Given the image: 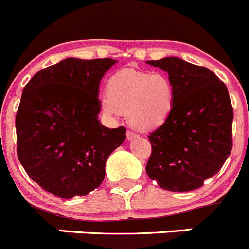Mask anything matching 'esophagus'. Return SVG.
<instances>
[{
    "label": "esophagus",
    "instance_id": "34e87169",
    "mask_svg": "<svg viewBox=\"0 0 249 249\" xmlns=\"http://www.w3.org/2000/svg\"><path fill=\"white\" fill-rule=\"evenodd\" d=\"M126 135H127V140H128V141L135 140V138H137V137H138V136L136 135L135 132H132V131H127Z\"/></svg>",
    "mask_w": 249,
    "mask_h": 249
}]
</instances>
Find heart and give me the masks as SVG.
I'll use <instances>...</instances> for the list:
<instances>
[{"instance_id":"obj_1","label":"heart","mask_w":249,"mask_h":249,"mask_svg":"<svg viewBox=\"0 0 249 249\" xmlns=\"http://www.w3.org/2000/svg\"><path fill=\"white\" fill-rule=\"evenodd\" d=\"M106 93L100 98V108L109 118L127 112L133 128L153 131L168 120L176 100L172 80L164 73H152L123 68L107 81Z\"/></svg>"}]
</instances>
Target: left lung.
<instances>
[{
  "label": "left lung",
  "instance_id": "1",
  "mask_svg": "<svg viewBox=\"0 0 249 249\" xmlns=\"http://www.w3.org/2000/svg\"><path fill=\"white\" fill-rule=\"evenodd\" d=\"M146 63L168 73L176 100L168 120L148 136V177L160 188L188 192L218 173L232 149L228 89L211 70L178 57Z\"/></svg>",
  "mask_w": 249,
  "mask_h": 249
}]
</instances>
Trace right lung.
Segmentation results:
<instances>
[{
    "mask_svg": "<svg viewBox=\"0 0 249 249\" xmlns=\"http://www.w3.org/2000/svg\"><path fill=\"white\" fill-rule=\"evenodd\" d=\"M111 58H66L37 72L22 92L16 116L17 155L27 175L59 198L101 186L106 160L126 128L98 120L100 83Z\"/></svg>",
    "mask_w": 249,
    "mask_h": 249,
    "instance_id": "add662e5",
    "label": "right lung"
}]
</instances>
